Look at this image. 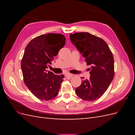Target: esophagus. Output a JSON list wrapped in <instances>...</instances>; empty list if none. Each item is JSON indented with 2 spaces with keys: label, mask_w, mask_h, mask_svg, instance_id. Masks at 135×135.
Here are the masks:
<instances>
[{
  "label": "esophagus",
  "mask_w": 135,
  "mask_h": 135,
  "mask_svg": "<svg viewBox=\"0 0 135 135\" xmlns=\"http://www.w3.org/2000/svg\"><path fill=\"white\" fill-rule=\"evenodd\" d=\"M73 75L72 74H70V73H67V74H66V78L68 79L71 78L73 77Z\"/></svg>",
  "instance_id": "obj_1"
}]
</instances>
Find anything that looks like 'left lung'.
Wrapping results in <instances>:
<instances>
[{"label":"left lung","instance_id":"obj_1","mask_svg":"<svg viewBox=\"0 0 135 135\" xmlns=\"http://www.w3.org/2000/svg\"><path fill=\"white\" fill-rule=\"evenodd\" d=\"M75 45L85 58L91 75L89 79L82 80L75 89L76 95L85 101L99 99L107 90L114 76V61L107 43L89 32H76L70 35Z\"/></svg>","mask_w":135,"mask_h":135}]
</instances>
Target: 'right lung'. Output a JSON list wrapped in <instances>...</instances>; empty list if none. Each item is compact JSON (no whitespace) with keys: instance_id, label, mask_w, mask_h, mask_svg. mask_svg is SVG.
Returning a JSON list of instances; mask_svg holds the SVG:
<instances>
[{"instance_id":"add662e5","label":"right lung","mask_w":135,"mask_h":135,"mask_svg":"<svg viewBox=\"0 0 135 135\" xmlns=\"http://www.w3.org/2000/svg\"><path fill=\"white\" fill-rule=\"evenodd\" d=\"M65 36L48 33L35 37L28 43L21 61L23 81L38 99L50 100L57 95L64 75L46 70L65 44Z\"/></svg>"}]
</instances>
